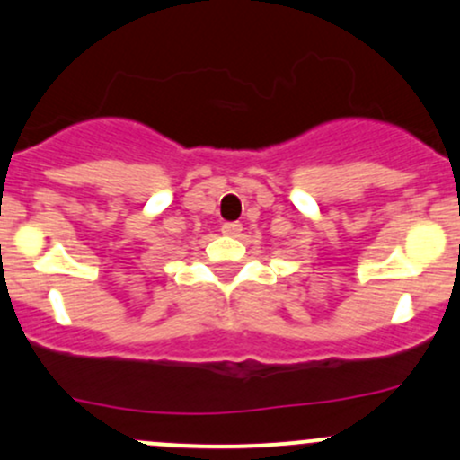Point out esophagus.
<instances>
[{"instance_id":"obj_1","label":"esophagus","mask_w":460,"mask_h":460,"mask_svg":"<svg viewBox=\"0 0 460 460\" xmlns=\"http://www.w3.org/2000/svg\"><path fill=\"white\" fill-rule=\"evenodd\" d=\"M240 231H242L240 222H225V225H222V234L231 235V238H235V235H240Z\"/></svg>"}]
</instances>
